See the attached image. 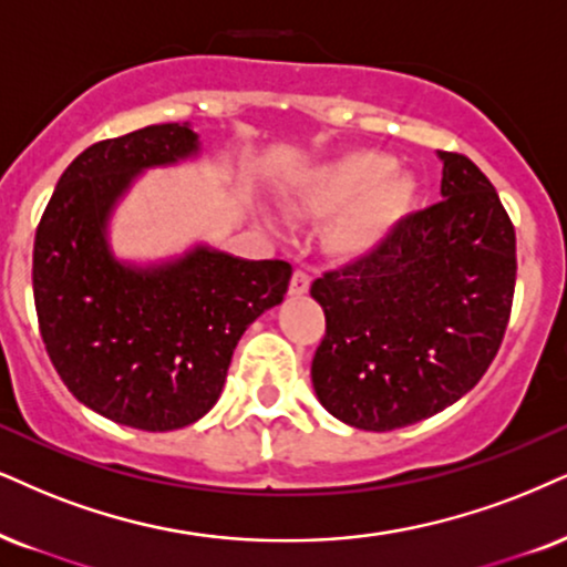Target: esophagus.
<instances>
[{
    "instance_id": "1",
    "label": "esophagus",
    "mask_w": 567,
    "mask_h": 567,
    "mask_svg": "<svg viewBox=\"0 0 567 567\" xmlns=\"http://www.w3.org/2000/svg\"><path fill=\"white\" fill-rule=\"evenodd\" d=\"M307 289H310V276H307L305 270H295V276H291V284H289L291 297H305Z\"/></svg>"
}]
</instances>
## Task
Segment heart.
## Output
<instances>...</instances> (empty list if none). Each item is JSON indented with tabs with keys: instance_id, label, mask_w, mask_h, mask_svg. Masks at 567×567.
Listing matches in <instances>:
<instances>
[{
	"instance_id": "b5f03b06",
	"label": "heart",
	"mask_w": 567,
	"mask_h": 567,
	"mask_svg": "<svg viewBox=\"0 0 567 567\" xmlns=\"http://www.w3.org/2000/svg\"><path fill=\"white\" fill-rule=\"evenodd\" d=\"M289 207L307 218H332L326 228L331 255L354 260L389 239L415 199L410 173L391 171V157L354 150L305 171L289 188Z\"/></svg>"
}]
</instances>
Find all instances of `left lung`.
<instances>
[{"label":"left lung","mask_w":567,"mask_h":567,"mask_svg":"<svg viewBox=\"0 0 567 567\" xmlns=\"http://www.w3.org/2000/svg\"><path fill=\"white\" fill-rule=\"evenodd\" d=\"M439 159L442 202L310 286L326 312L312 389L354 429L394 431L450 408L481 381L505 337L515 228L471 159Z\"/></svg>","instance_id":"1"}]
</instances>
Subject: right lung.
I'll return each mask as SVG.
<instances>
[{"instance_id": "obj_1", "label": "right lung", "mask_w": 567, "mask_h": 567, "mask_svg": "<svg viewBox=\"0 0 567 567\" xmlns=\"http://www.w3.org/2000/svg\"><path fill=\"white\" fill-rule=\"evenodd\" d=\"M199 152L192 123L91 144L62 173L33 241L49 360L75 400L131 429L176 431L207 415L244 331L291 281L289 262L209 244L146 265L115 255L110 220L136 178Z\"/></svg>"}]
</instances>
